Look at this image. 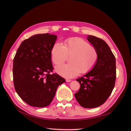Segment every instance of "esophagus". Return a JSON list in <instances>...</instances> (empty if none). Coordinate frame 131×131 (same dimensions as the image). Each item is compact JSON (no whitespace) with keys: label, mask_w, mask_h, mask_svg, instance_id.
<instances>
[{"label":"esophagus","mask_w":131,"mask_h":131,"mask_svg":"<svg viewBox=\"0 0 131 131\" xmlns=\"http://www.w3.org/2000/svg\"><path fill=\"white\" fill-rule=\"evenodd\" d=\"M71 80L70 79H66V82H68V83H69V82H70Z\"/></svg>","instance_id":"obj_1"}]
</instances>
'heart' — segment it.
Instances as JSON below:
<instances>
[{"label":"heart","instance_id":"obj_1","mask_svg":"<svg viewBox=\"0 0 131 131\" xmlns=\"http://www.w3.org/2000/svg\"><path fill=\"white\" fill-rule=\"evenodd\" d=\"M51 58L55 65L63 63L70 56L68 64L56 67V71L66 78L75 77L80 72L85 74L94 68L98 59L96 48L80 37L66 39L64 45L59 42L54 43L51 51Z\"/></svg>","mask_w":131,"mask_h":131}]
</instances>
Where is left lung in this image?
Here are the masks:
<instances>
[{"instance_id":"8db88e82","label":"left lung","mask_w":131,"mask_h":131,"mask_svg":"<svg viewBox=\"0 0 131 131\" xmlns=\"http://www.w3.org/2000/svg\"><path fill=\"white\" fill-rule=\"evenodd\" d=\"M87 39L98 52V59L92 70L77 81L80 84L74 94L79 104L85 108L99 107L110 96L116 79L115 58L103 39L89 35Z\"/></svg>"}]
</instances>
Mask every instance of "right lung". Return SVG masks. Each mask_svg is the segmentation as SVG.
I'll use <instances>...</instances> for the list:
<instances>
[{"label": "right lung", "instance_id": "obj_1", "mask_svg": "<svg viewBox=\"0 0 131 131\" xmlns=\"http://www.w3.org/2000/svg\"><path fill=\"white\" fill-rule=\"evenodd\" d=\"M57 36L38 34L24 40L13 60L14 88L24 102L35 107L50 105L57 88L65 79L57 74L51 75L53 65L51 51Z\"/></svg>", "mask_w": 131, "mask_h": 131}]
</instances>
